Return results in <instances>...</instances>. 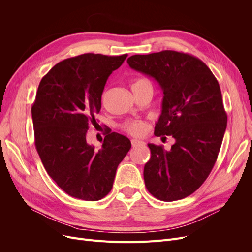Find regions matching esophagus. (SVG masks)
I'll return each mask as SVG.
<instances>
[{
	"label": "esophagus",
	"mask_w": 252,
	"mask_h": 252,
	"mask_svg": "<svg viewBox=\"0 0 252 252\" xmlns=\"http://www.w3.org/2000/svg\"><path fill=\"white\" fill-rule=\"evenodd\" d=\"M145 143L141 140H137V139H133L131 140V146H133L134 148H137V147H140V146H144Z\"/></svg>",
	"instance_id": "34e87169"
}]
</instances>
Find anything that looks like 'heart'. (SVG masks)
Instances as JSON below:
<instances>
[{
  "mask_svg": "<svg viewBox=\"0 0 252 252\" xmlns=\"http://www.w3.org/2000/svg\"><path fill=\"white\" fill-rule=\"evenodd\" d=\"M141 81H147V79L140 78V79H138L136 83L141 82ZM104 97H105V95H103V97H102V102L104 101ZM123 128H124L125 131H126V133L129 134V135L142 136V135L146 133L148 126H147L146 123L142 122V121H128L123 126Z\"/></svg>",
  "mask_w": 252,
  "mask_h": 252,
  "instance_id": "heart-1",
  "label": "heart"
}]
</instances>
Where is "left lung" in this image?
I'll return each instance as SVG.
<instances>
[{
	"label": "left lung",
	"instance_id": "left-lung-1",
	"mask_svg": "<svg viewBox=\"0 0 252 252\" xmlns=\"http://www.w3.org/2000/svg\"><path fill=\"white\" fill-rule=\"evenodd\" d=\"M130 68L153 77L163 92L154 135L173 136L170 150L148 144L151 158L144 167L147 190L161 201L194 193L209 176L227 127L216 76L200 59L165 50L127 59Z\"/></svg>",
	"mask_w": 252,
	"mask_h": 252
}]
</instances>
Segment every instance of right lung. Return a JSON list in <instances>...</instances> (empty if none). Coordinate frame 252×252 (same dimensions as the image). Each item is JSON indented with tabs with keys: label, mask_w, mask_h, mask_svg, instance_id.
<instances>
[{
	"label": "right lung",
	"mask_w": 252,
	"mask_h": 252,
	"mask_svg": "<svg viewBox=\"0 0 252 252\" xmlns=\"http://www.w3.org/2000/svg\"><path fill=\"white\" fill-rule=\"evenodd\" d=\"M127 54H87L57 63L42 78L32 107L36 151L48 175L71 197L97 201L113 186L118 164L130 141L107 131L99 151L87 143L96 125L101 97L112 71Z\"/></svg>",
	"instance_id": "add662e5"
}]
</instances>
